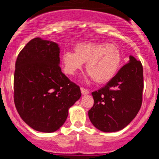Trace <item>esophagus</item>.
<instances>
[{
	"instance_id": "obj_1",
	"label": "esophagus",
	"mask_w": 159,
	"mask_h": 159,
	"mask_svg": "<svg viewBox=\"0 0 159 159\" xmlns=\"http://www.w3.org/2000/svg\"><path fill=\"white\" fill-rule=\"evenodd\" d=\"M81 93H82V95H87V94L89 93V90L86 89H84V88H81Z\"/></svg>"
}]
</instances>
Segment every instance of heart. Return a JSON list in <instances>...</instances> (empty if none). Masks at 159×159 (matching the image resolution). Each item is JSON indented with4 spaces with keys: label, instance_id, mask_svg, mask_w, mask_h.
<instances>
[{
    "label": "heart",
    "instance_id": "1",
    "mask_svg": "<svg viewBox=\"0 0 159 159\" xmlns=\"http://www.w3.org/2000/svg\"><path fill=\"white\" fill-rule=\"evenodd\" d=\"M74 51H65L62 63L66 74L73 76L86 62V71L97 84L111 81L120 70L122 54L116 44L87 42L78 43Z\"/></svg>",
    "mask_w": 159,
    "mask_h": 159
}]
</instances>
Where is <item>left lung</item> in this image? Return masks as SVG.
<instances>
[{"label":"left lung","instance_id":"left-lung-1","mask_svg":"<svg viewBox=\"0 0 159 159\" xmlns=\"http://www.w3.org/2000/svg\"><path fill=\"white\" fill-rule=\"evenodd\" d=\"M143 70L140 61L130 55L129 62L99 90L92 93L93 106L89 117L104 132L124 129L136 116L142 105Z\"/></svg>","mask_w":159,"mask_h":159}]
</instances>
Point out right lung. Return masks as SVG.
<instances>
[{
  "label": "right lung",
  "instance_id": "obj_1",
  "mask_svg": "<svg viewBox=\"0 0 159 159\" xmlns=\"http://www.w3.org/2000/svg\"><path fill=\"white\" fill-rule=\"evenodd\" d=\"M59 53L58 43L38 37L27 43L16 62V108L24 122L41 132L59 129L81 95L61 70Z\"/></svg>",
  "mask_w": 159,
  "mask_h": 159
}]
</instances>
